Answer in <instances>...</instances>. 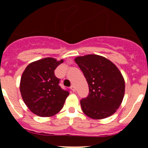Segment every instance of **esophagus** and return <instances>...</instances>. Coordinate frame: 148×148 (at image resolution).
I'll return each mask as SVG.
<instances>
[{
  "mask_svg": "<svg viewBox=\"0 0 148 148\" xmlns=\"http://www.w3.org/2000/svg\"><path fill=\"white\" fill-rule=\"evenodd\" d=\"M71 90L73 91V92H76V88H75V86H74V85H72V86H71Z\"/></svg>",
  "mask_w": 148,
  "mask_h": 148,
  "instance_id": "1",
  "label": "esophagus"
}]
</instances>
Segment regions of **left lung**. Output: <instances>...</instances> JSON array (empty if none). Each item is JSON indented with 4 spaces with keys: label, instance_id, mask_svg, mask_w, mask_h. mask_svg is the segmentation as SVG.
Returning a JSON list of instances; mask_svg holds the SVG:
<instances>
[{
    "label": "left lung",
    "instance_id": "1",
    "mask_svg": "<svg viewBox=\"0 0 148 148\" xmlns=\"http://www.w3.org/2000/svg\"><path fill=\"white\" fill-rule=\"evenodd\" d=\"M74 61L89 85V95L80 101L83 112L94 120L112 115L125 95V79L119 69L111 61L97 54L77 56Z\"/></svg>",
    "mask_w": 148,
    "mask_h": 148
}]
</instances>
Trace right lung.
Returning a JSON list of instances; mask_svg holds the SVG:
<instances>
[{
  "label": "right lung",
  "instance_id": "1",
  "mask_svg": "<svg viewBox=\"0 0 148 148\" xmlns=\"http://www.w3.org/2000/svg\"><path fill=\"white\" fill-rule=\"evenodd\" d=\"M64 62L47 57L31 62L25 69L20 82L22 99L34 114L51 117L62 109L69 95L59 85L54 70Z\"/></svg>",
  "mask_w": 148,
  "mask_h": 148
}]
</instances>
